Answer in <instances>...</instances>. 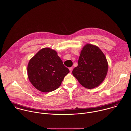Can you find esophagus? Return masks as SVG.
Returning a JSON list of instances; mask_svg holds the SVG:
<instances>
[{
	"label": "esophagus",
	"mask_w": 131,
	"mask_h": 131,
	"mask_svg": "<svg viewBox=\"0 0 131 131\" xmlns=\"http://www.w3.org/2000/svg\"><path fill=\"white\" fill-rule=\"evenodd\" d=\"M69 70H70V72H72V70H73V68H72V67L70 68H69Z\"/></svg>",
	"instance_id": "esophagus-1"
}]
</instances>
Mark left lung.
I'll list each match as a JSON object with an SVG mask.
<instances>
[{
  "mask_svg": "<svg viewBox=\"0 0 131 131\" xmlns=\"http://www.w3.org/2000/svg\"><path fill=\"white\" fill-rule=\"evenodd\" d=\"M108 67L106 58L99 47L87 44L81 50L78 66L72 74L83 87L91 89L99 86L105 80Z\"/></svg>",
  "mask_w": 131,
  "mask_h": 131,
  "instance_id": "obj_1",
  "label": "left lung"
}]
</instances>
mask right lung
<instances>
[{
	"label": "right lung",
	"instance_id": "1",
	"mask_svg": "<svg viewBox=\"0 0 131 131\" xmlns=\"http://www.w3.org/2000/svg\"><path fill=\"white\" fill-rule=\"evenodd\" d=\"M69 72L57 51L48 47L40 50L30 59L27 67L29 81L42 92H51L58 88Z\"/></svg>",
	"mask_w": 131,
	"mask_h": 131
}]
</instances>
